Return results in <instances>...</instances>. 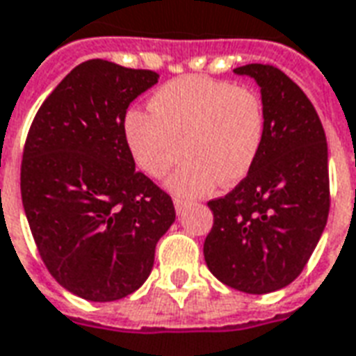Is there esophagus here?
Wrapping results in <instances>:
<instances>
[{"label":"esophagus","instance_id":"esophagus-1","mask_svg":"<svg viewBox=\"0 0 356 356\" xmlns=\"http://www.w3.org/2000/svg\"><path fill=\"white\" fill-rule=\"evenodd\" d=\"M186 204H188V202H186V200H183V198L173 200V205H175V211H177V213L183 211V209L186 207Z\"/></svg>","mask_w":356,"mask_h":356}]
</instances>
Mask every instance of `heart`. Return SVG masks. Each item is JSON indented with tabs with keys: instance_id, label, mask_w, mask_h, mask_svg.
I'll use <instances>...</instances> for the list:
<instances>
[{
	"instance_id": "heart-1",
	"label": "heart",
	"mask_w": 356,
	"mask_h": 356,
	"mask_svg": "<svg viewBox=\"0 0 356 356\" xmlns=\"http://www.w3.org/2000/svg\"><path fill=\"white\" fill-rule=\"evenodd\" d=\"M124 141L149 177L162 179L185 152L186 162L168 181L181 196H204L222 181L249 175L266 134L259 94L228 81L188 75L165 83L149 99V113H126Z\"/></svg>"
}]
</instances>
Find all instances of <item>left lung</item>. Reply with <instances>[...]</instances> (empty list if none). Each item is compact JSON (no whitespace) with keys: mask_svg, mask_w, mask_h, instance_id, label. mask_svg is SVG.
<instances>
[{"mask_svg":"<svg viewBox=\"0 0 356 356\" xmlns=\"http://www.w3.org/2000/svg\"><path fill=\"white\" fill-rule=\"evenodd\" d=\"M234 73L260 86L264 143L249 175L207 204L213 228L204 257L225 285L268 294L298 277L325 230L330 209L328 147L315 107L283 71L249 64Z\"/></svg>","mask_w":356,"mask_h":356,"instance_id":"left-lung-1","label":"left lung"}]
</instances>
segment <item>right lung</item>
Masks as SVG:
<instances>
[{
	"instance_id": "add662e5",
	"label": "right lung",
	"mask_w": 356,
	"mask_h": 356,
	"mask_svg": "<svg viewBox=\"0 0 356 356\" xmlns=\"http://www.w3.org/2000/svg\"><path fill=\"white\" fill-rule=\"evenodd\" d=\"M156 83L151 70L83 62L39 107L24 145L20 192L39 254L90 302L138 291L175 220L170 196L136 171L122 131L128 105Z\"/></svg>"
}]
</instances>
